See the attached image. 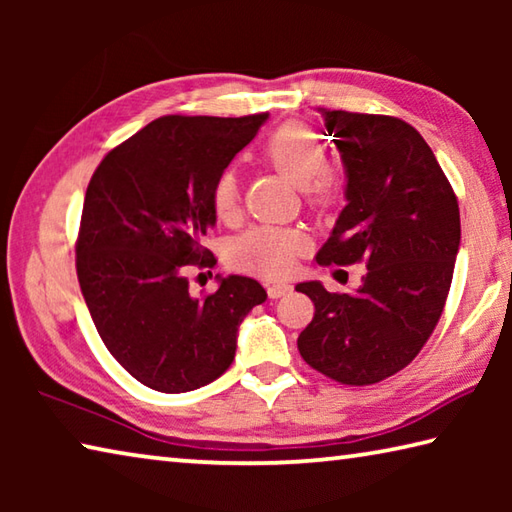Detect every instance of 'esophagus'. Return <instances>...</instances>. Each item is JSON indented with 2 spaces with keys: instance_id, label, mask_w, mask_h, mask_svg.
I'll list each match as a JSON object with an SVG mask.
<instances>
[{
  "instance_id": "34e87169",
  "label": "esophagus",
  "mask_w": 512,
  "mask_h": 512,
  "mask_svg": "<svg viewBox=\"0 0 512 512\" xmlns=\"http://www.w3.org/2000/svg\"><path fill=\"white\" fill-rule=\"evenodd\" d=\"M266 291H268V296H271V298H282V296H287V293H291L293 287L289 282H271L266 287Z\"/></svg>"
}]
</instances>
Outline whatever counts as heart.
Returning a JSON list of instances; mask_svg holds the SVG:
<instances>
[{
  "label": "heart",
  "instance_id": "b5f03b06",
  "mask_svg": "<svg viewBox=\"0 0 512 512\" xmlns=\"http://www.w3.org/2000/svg\"><path fill=\"white\" fill-rule=\"evenodd\" d=\"M262 155L284 178L302 187L311 203H327L334 196L336 176L325 164V149L311 128L296 121L280 126L266 140ZM212 205L219 219H230L237 212L239 183L235 171L225 169L219 173L212 189ZM302 244L305 239L298 230L280 228V225H257L232 241L228 259L239 271L282 275L296 262Z\"/></svg>",
  "mask_w": 512,
  "mask_h": 512
}]
</instances>
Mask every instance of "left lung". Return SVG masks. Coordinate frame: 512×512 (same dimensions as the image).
<instances>
[{"mask_svg":"<svg viewBox=\"0 0 512 512\" xmlns=\"http://www.w3.org/2000/svg\"><path fill=\"white\" fill-rule=\"evenodd\" d=\"M345 167V201L318 264L366 262L354 293L320 282L296 291L314 302L298 336L311 368L368 386L418 357L438 325L461 246V214L436 155L411 124L386 115L318 108Z\"/></svg>","mask_w":512,"mask_h":512,"instance_id":"left-lung-1","label":"left lung"}]
</instances>
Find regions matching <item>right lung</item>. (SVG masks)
<instances>
[{
  "instance_id": "add662e5",
  "label": "right lung",
  "mask_w": 512,
  "mask_h": 512,
  "mask_svg": "<svg viewBox=\"0 0 512 512\" xmlns=\"http://www.w3.org/2000/svg\"><path fill=\"white\" fill-rule=\"evenodd\" d=\"M268 115L151 121L112 149L85 192L76 273L94 327L124 370L160 393H187L230 368L241 320L266 300L253 277H219L189 293L192 266L216 264L203 239L216 223L219 173Z\"/></svg>"
}]
</instances>
